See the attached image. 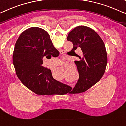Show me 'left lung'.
I'll return each mask as SVG.
<instances>
[{"mask_svg":"<svg viewBox=\"0 0 126 126\" xmlns=\"http://www.w3.org/2000/svg\"><path fill=\"white\" fill-rule=\"evenodd\" d=\"M67 40L74 45L72 51L79 47L82 52L80 59L75 61L79 78L68 92H84L98 82L104 74L108 61L105 44L98 34L85 26L74 28L68 34Z\"/></svg>","mask_w":126,"mask_h":126,"instance_id":"1","label":"left lung"}]
</instances>
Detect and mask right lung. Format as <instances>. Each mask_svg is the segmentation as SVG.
Segmentation results:
<instances>
[{
	"label": "right lung",
	"instance_id": "1",
	"mask_svg": "<svg viewBox=\"0 0 126 126\" xmlns=\"http://www.w3.org/2000/svg\"><path fill=\"white\" fill-rule=\"evenodd\" d=\"M59 55L46 31L30 28L21 33L15 44L12 59L17 76L26 87L38 95L66 94L71 88L55 80L51 70L41 65L44 57Z\"/></svg>",
	"mask_w": 126,
	"mask_h": 126
}]
</instances>
